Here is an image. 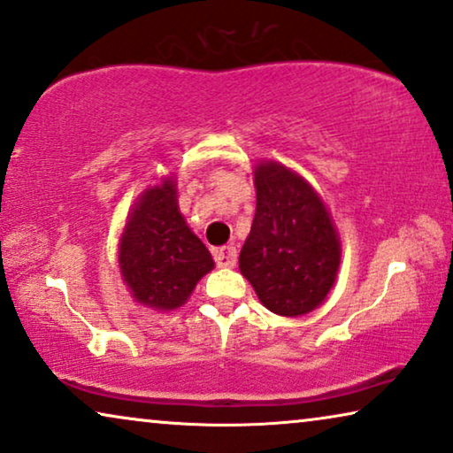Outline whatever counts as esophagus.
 <instances>
[{
	"label": "esophagus",
	"mask_w": 453,
	"mask_h": 453,
	"mask_svg": "<svg viewBox=\"0 0 453 453\" xmlns=\"http://www.w3.org/2000/svg\"><path fill=\"white\" fill-rule=\"evenodd\" d=\"M214 259L219 264V268H234L237 265V250L231 245L220 247V250L214 251Z\"/></svg>",
	"instance_id": "esophagus-1"
}]
</instances>
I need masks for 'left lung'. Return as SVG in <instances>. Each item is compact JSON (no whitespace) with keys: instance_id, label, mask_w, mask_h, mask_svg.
<instances>
[{"instance_id":"1","label":"left lung","mask_w":453,"mask_h":453,"mask_svg":"<svg viewBox=\"0 0 453 453\" xmlns=\"http://www.w3.org/2000/svg\"><path fill=\"white\" fill-rule=\"evenodd\" d=\"M256 216L239 270L259 303L282 318H301L326 301L340 268V237L313 185L276 160L253 166Z\"/></svg>"}]
</instances>
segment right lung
<instances>
[{"instance_id": "add662e5", "label": "right lung", "mask_w": 453, "mask_h": 453, "mask_svg": "<svg viewBox=\"0 0 453 453\" xmlns=\"http://www.w3.org/2000/svg\"><path fill=\"white\" fill-rule=\"evenodd\" d=\"M214 268L206 245L179 212L175 177L142 191L119 237L121 280L154 311L179 309Z\"/></svg>"}]
</instances>
